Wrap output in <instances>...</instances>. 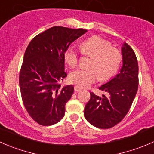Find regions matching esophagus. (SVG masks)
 <instances>
[{
    "instance_id": "esophagus-1",
    "label": "esophagus",
    "mask_w": 154,
    "mask_h": 154,
    "mask_svg": "<svg viewBox=\"0 0 154 154\" xmlns=\"http://www.w3.org/2000/svg\"><path fill=\"white\" fill-rule=\"evenodd\" d=\"M74 89H75V92H79V91H82V88H79V87H78V86H75V88H74Z\"/></svg>"
}]
</instances>
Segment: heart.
I'll use <instances>...</instances> for the list:
<instances>
[{
  "instance_id": "b5f03b06",
  "label": "heart",
  "mask_w": 154,
  "mask_h": 154,
  "mask_svg": "<svg viewBox=\"0 0 154 154\" xmlns=\"http://www.w3.org/2000/svg\"><path fill=\"white\" fill-rule=\"evenodd\" d=\"M80 50L83 54L93 57L89 62L91 67L77 69L69 75L71 83L79 88L90 86L99 78L103 81L109 80L119 69L122 55L117 48H112L109 41L100 36H92L81 43ZM80 53L73 46L69 47L65 51V60L70 67L78 66Z\"/></svg>"
}]
</instances>
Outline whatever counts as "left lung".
Returning a JSON list of instances; mask_svg holds the SVG:
<instances>
[{
    "label": "left lung",
    "instance_id": "left-lung-1",
    "mask_svg": "<svg viewBox=\"0 0 154 154\" xmlns=\"http://www.w3.org/2000/svg\"><path fill=\"white\" fill-rule=\"evenodd\" d=\"M122 56L123 66L120 73L99 88L109 95L100 97L91 92V99L85 106V118L98 128H112L121 122L128 113L136 95L138 87V60L128 44H124Z\"/></svg>",
    "mask_w": 154,
    "mask_h": 154
}]
</instances>
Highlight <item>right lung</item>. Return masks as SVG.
I'll return each instance as SVG.
<instances>
[{
	"label": "right lung",
	"instance_id": "obj_1",
	"mask_svg": "<svg viewBox=\"0 0 154 154\" xmlns=\"http://www.w3.org/2000/svg\"><path fill=\"white\" fill-rule=\"evenodd\" d=\"M86 32L54 26L36 35L26 48L19 72L21 95L27 113L40 125H53L64 116L74 91L72 85L60 86L67 76L65 51Z\"/></svg>",
	"mask_w": 154,
	"mask_h": 154
}]
</instances>
